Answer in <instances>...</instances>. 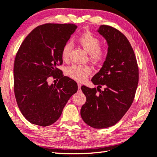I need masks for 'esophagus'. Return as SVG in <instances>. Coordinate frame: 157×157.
<instances>
[{
    "mask_svg": "<svg viewBox=\"0 0 157 157\" xmlns=\"http://www.w3.org/2000/svg\"><path fill=\"white\" fill-rule=\"evenodd\" d=\"M78 89H79V90H80L81 86H82V84H79V83H78Z\"/></svg>",
    "mask_w": 157,
    "mask_h": 157,
    "instance_id": "34e87169",
    "label": "esophagus"
}]
</instances>
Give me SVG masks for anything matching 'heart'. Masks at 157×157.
I'll list each match as a JSON object with an SVG mask.
<instances>
[{
    "mask_svg": "<svg viewBox=\"0 0 157 157\" xmlns=\"http://www.w3.org/2000/svg\"><path fill=\"white\" fill-rule=\"evenodd\" d=\"M78 42L90 55V59L94 63H100L105 59L107 50L105 48H100V40L90 32L86 31L82 33L78 36ZM72 45L71 43H66L64 45L61 52V56L64 60H67L71 50ZM91 68L88 65L73 64L67 70V75L77 81L82 82L87 78L91 73Z\"/></svg>",
    "mask_w": 157,
    "mask_h": 157,
    "instance_id": "1",
    "label": "heart"
}]
</instances>
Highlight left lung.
I'll return each instance as SVG.
<instances>
[{"label":"left lung","mask_w":157,"mask_h":157,"mask_svg":"<svg viewBox=\"0 0 157 157\" xmlns=\"http://www.w3.org/2000/svg\"><path fill=\"white\" fill-rule=\"evenodd\" d=\"M97 32L106 40L107 55L91 79L97 90L81 87L86 101L80 113L90 127L104 128L117 123L129 109L139 81V69L133 48L123 34L107 25H101ZM102 86L105 88L101 91Z\"/></svg>","instance_id":"1"}]
</instances>
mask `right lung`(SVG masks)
Here are the masks:
<instances>
[{
    "mask_svg": "<svg viewBox=\"0 0 157 157\" xmlns=\"http://www.w3.org/2000/svg\"><path fill=\"white\" fill-rule=\"evenodd\" d=\"M73 24H45L24 40L15 56L14 93L18 107L30 123L47 127L60 118L78 84L57 68L63 64L64 45L77 29ZM50 76L56 85L48 84Z\"/></svg>",
    "mask_w": 157,
    "mask_h": 157,
    "instance_id": "1",
    "label": "right lung"
}]
</instances>
